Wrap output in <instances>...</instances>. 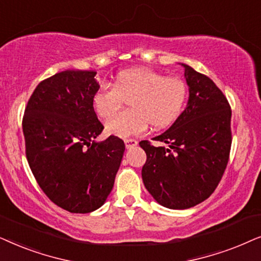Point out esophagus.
Masks as SVG:
<instances>
[{
	"label": "esophagus",
	"mask_w": 261,
	"mask_h": 261,
	"mask_svg": "<svg viewBox=\"0 0 261 261\" xmlns=\"http://www.w3.org/2000/svg\"><path fill=\"white\" fill-rule=\"evenodd\" d=\"M124 142H125V145H126L127 149L135 148L138 144V142L136 140H125Z\"/></svg>",
	"instance_id": "1"
}]
</instances>
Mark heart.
<instances>
[{
	"mask_svg": "<svg viewBox=\"0 0 261 261\" xmlns=\"http://www.w3.org/2000/svg\"><path fill=\"white\" fill-rule=\"evenodd\" d=\"M186 99L187 86L181 79L138 68L121 71L114 86L99 88L93 105L100 117L109 118L124 99L132 100L131 111L114 114L105 125L107 133L125 138L143 134L149 124L155 130L168 126L181 113Z\"/></svg>",
	"mask_w": 261,
	"mask_h": 261,
	"instance_id": "1",
	"label": "heart"
}]
</instances>
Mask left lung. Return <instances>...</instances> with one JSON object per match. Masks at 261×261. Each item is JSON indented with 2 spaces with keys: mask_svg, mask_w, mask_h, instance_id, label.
I'll list each match as a JSON object with an SVG mask.
<instances>
[{
  "mask_svg": "<svg viewBox=\"0 0 261 261\" xmlns=\"http://www.w3.org/2000/svg\"><path fill=\"white\" fill-rule=\"evenodd\" d=\"M189 87L182 113L165 133L152 138L166 147L140 142L147 154L142 168L145 189L160 205L173 210L196 206L221 181L231 147V110L207 76L181 63Z\"/></svg>",
  "mask_w": 261,
  "mask_h": 261,
  "instance_id": "obj_1",
  "label": "left lung"
}]
</instances>
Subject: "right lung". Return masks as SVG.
<instances>
[{
	"instance_id": "obj_1",
	"label": "right lung",
	"mask_w": 261,
	"mask_h": 261,
	"mask_svg": "<svg viewBox=\"0 0 261 261\" xmlns=\"http://www.w3.org/2000/svg\"><path fill=\"white\" fill-rule=\"evenodd\" d=\"M94 70L69 69L41 81L22 119L26 158L56 205L88 214L103 205L125 151L117 136L96 141L103 125L93 107L100 88Z\"/></svg>"
}]
</instances>
